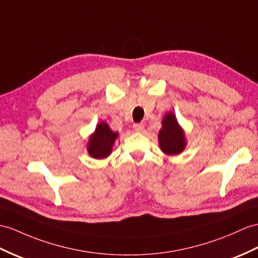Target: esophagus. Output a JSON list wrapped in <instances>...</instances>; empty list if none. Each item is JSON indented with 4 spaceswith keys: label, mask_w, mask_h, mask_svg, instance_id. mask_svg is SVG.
<instances>
[{
    "label": "esophagus",
    "mask_w": 258,
    "mask_h": 258,
    "mask_svg": "<svg viewBox=\"0 0 258 258\" xmlns=\"http://www.w3.org/2000/svg\"><path fill=\"white\" fill-rule=\"evenodd\" d=\"M134 129H135V131H137V133H141V131L144 129V124L143 123H135Z\"/></svg>",
    "instance_id": "obj_1"
}]
</instances>
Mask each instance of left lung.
Returning a JSON list of instances; mask_svg holds the SVG:
<instances>
[{"label":"left lung","instance_id":"8db88e82","mask_svg":"<svg viewBox=\"0 0 258 258\" xmlns=\"http://www.w3.org/2000/svg\"><path fill=\"white\" fill-rule=\"evenodd\" d=\"M163 127L159 133V143L165 154L176 155L185 148L184 131L178 125L175 115L168 112L163 119Z\"/></svg>","mask_w":258,"mask_h":258}]
</instances>
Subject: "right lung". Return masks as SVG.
I'll return each instance as SVG.
<instances>
[{"mask_svg": "<svg viewBox=\"0 0 258 258\" xmlns=\"http://www.w3.org/2000/svg\"><path fill=\"white\" fill-rule=\"evenodd\" d=\"M117 134L111 131L106 122H100L89 142V153L94 159H104L111 152Z\"/></svg>", "mask_w": 258, "mask_h": 258, "instance_id": "obj_1", "label": "right lung"}]
</instances>
